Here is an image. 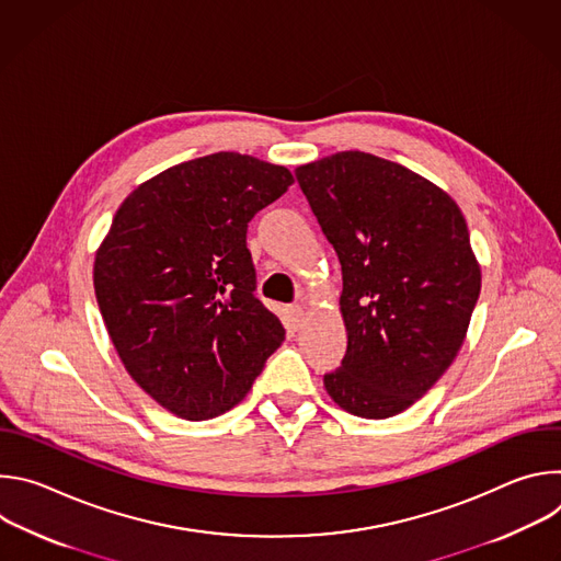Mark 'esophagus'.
<instances>
[{
	"label": "esophagus",
	"instance_id": "34e87169",
	"mask_svg": "<svg viewBox=\"0 0 561 561\" xmlns=\"http://www.w3.org/2000/svg\"><path fill=\"white\" fill-rule=\"evenodd\" d=\"M284 317H286V324H288L290 329H299L301 322H304V308H301V306H288Z\"/></svg>",
	"mask_w": 561,
	"mask_h": 561
}]
</instances>
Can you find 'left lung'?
I'll return each mask as SVG.
<instances>
[{
	"label": "left lung",
	"mask_w": 561,
	"mask_h": 561,
	"mask_svg": "<svg viewBox=\"0 0 561 561\" xmlns=\"http://www.w3.org/2000/svg\"><path fill=\"white\" fill-rule=\"evenodd\" d=\"M295 178L342 264L348 346L324 386L357 417H392L463 344L482 288L466 219L442 188L370 152H335Z\"/></svg>",
	"instance_id": "1"
}]
</instances>
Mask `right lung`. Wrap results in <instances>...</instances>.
Here are the masks:
<instances>
[{"mask_svg":"<svg viewBox=\"0 0 561 561\" xmlns=\"http://www.w3.org/2000/svg\"><path fill=\"white\" fill-rule=\"evenodd\" d=\"M284 167L213 152L137 186L113 217L93 282L128 375L173 415L237 407L284 327L255 297L249 221L293 184Z\"/></svg>","mask_w":561,"mask_h":561,"instance_id":"add662e5","label":"right lung"}]
</instances>
